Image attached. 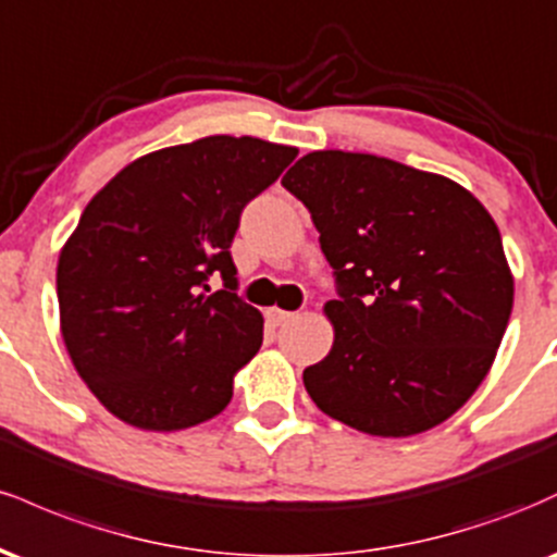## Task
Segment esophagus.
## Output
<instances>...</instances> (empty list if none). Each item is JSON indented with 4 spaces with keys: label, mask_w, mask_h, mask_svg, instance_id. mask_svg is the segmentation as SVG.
<instances>
[{
    "label": "esophagus",
    "mask_w": 557,
    "mask_h": 557,
    "mask_svg": "<svg viewBox=\"0 0 557 557\" xmlns=\"http://www.w3.org/2000/svg\"><path fill=\"white\" fill-rule=\"evenodd\" d=\"M293 317H296V314H293V311H283V309H270V311H267V319H270L274 327H283V324L290 322Z\"/></svg>",
    "instance_id": "obj_1"
}]
</instances>
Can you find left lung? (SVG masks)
<instances>
[{
	"instance_id": "obj_1",
	"label": "left lung",
	"mask_w": 557,
	"mask_h": 557,
	"mask_svg": "<svg viewBox=\"0 0 557 557\" xmlns=\"http://www.w3.org/2000/svg\"><path fill=\"white\" fill-rule=\"evenodd\" d=\"M309 209L337 298L311 400L376 437L450 419L487 376L513 277L487 209L443 175L354 151H314L283 177Z\"/></svg>"
}]
</instances>
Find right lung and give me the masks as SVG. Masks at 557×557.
<instances>
[{"label":"right lung","instance_id":"1","mask_svg":"<svg viewBox=\"0 0 557 557\" xmlns=\"http://www.w3.org/2000/svg\"><path fill=\"white\" fill-rule=\"evenodd\" d=\"M296 154L209 136L136 159L88 201L57 264L62 337L81 380L125 424L185 430L233 398L264 319L238 296L230 246L246 203ZM209 276L222 292H208Z\"/></svg>","mask_w":557,"mask_h":557}]
</instances>
